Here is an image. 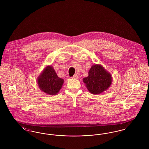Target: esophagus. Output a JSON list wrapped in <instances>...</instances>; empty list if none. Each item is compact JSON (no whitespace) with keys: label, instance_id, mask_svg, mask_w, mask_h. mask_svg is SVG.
<instances>
[{"label":"esophagus","instance_id":"1","mask_svg":"<svg viewBox=\"0 0 149 149\" xmlns=\"http://www.w3.org/2000/svg\"><path fill=\"white\" fill-rule=\"evenodd\" d=\"M72 78H75V79H78L79 76H78V74H75V75H74V76L72 77Z\"/></svg>","mask_w":149,"mask_h":149}]
</instances>
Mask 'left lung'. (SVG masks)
I'll return each mask as SVG.
<instances>
[{
    "mask_svg": "<svg viewBox=\"0 0 149 149\" xmlns=\"http://www.w3.org/2000/svg\"><path fill=\"white\" fill-rule=\"evenodd\" d=\"M88 77L83 79L88 91L98 94L107 90L112 83V77L100 65H94L89 71Z\"/></svg>",
    "mask_w": 149,
    "mask_h": 149,
    "instance_id": "8db88e82",
    "label": "left lung"
}]
</instances>
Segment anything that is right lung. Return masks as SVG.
Returning <instances> with one entry per match:
<instances>
[{
  "label": "right lung",
  "mask_w": 149,
  "mask_h": 149,
  "mask_svg": "<svg viewBox=\"0 0 149 149\" xmlns=\"http://www.w3.org/2000/svg\"><path fill=\"white\" fill-rule=\"evenodd\" d=\"M38 84L41 91L50 95H56L64 83V80L58 78L51 66H47L38 78Z\"/></svg>",
  "instance_id": "add662e5"
}]
</instances>
